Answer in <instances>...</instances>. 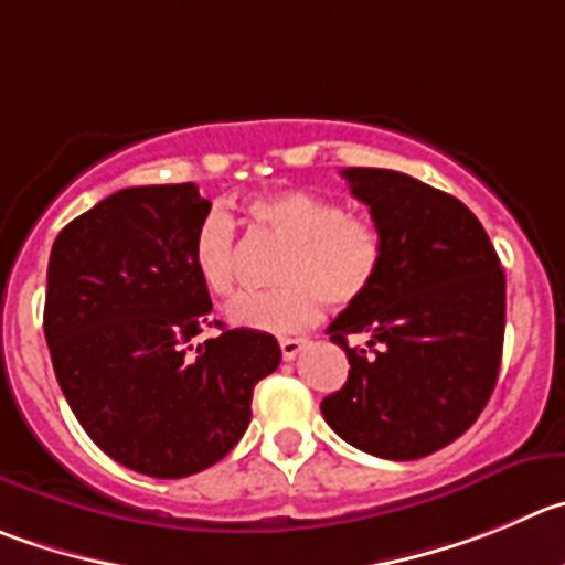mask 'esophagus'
Listing matches in <instances>:
<instances>
[{
	"label": "esophagus",
	"mask_w": 565,
	"mask_h": 565,
	"mask_svg": "<svg viewBox=\"0 0 565 565\" xmlns=\"http://www.w3.org/2000/svg\"><path fill=\"white\" fill-rule=\"evenodd\" d=\"M278 345H281V356L289 362V360H295V356H298L303 348H307V340H298V337H281V340H278Z\"/></svg>",
	"instance_id": "1"
}]
</instances>
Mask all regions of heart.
I'll return each mask as SVG.
<instances>
[{"instance_id": "1", "label": "heart", "mask_w": 565, "mask_h": 565, "mask_svg": "<svg viewBox=\"0 0 565 565\" xmlns=\"http://www.w3.org/2000/svg\"><path fill=\"white\" fill-rule=\"evenodd\" d=\"M253 228L287 242L276 281L267 292H242L231 300L228 320L239 329L289 334L312 326L320 300L345 309L365 298L384 262L376 225L345 214L337 200L303 189L247 200ZM192 265L211 295H228L236 284V223L228 211L211 209L192 236Z\"/></svg>"}]
</instances>
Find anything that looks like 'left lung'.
Here are the masks:
<instances>
[{
    "mask_svg": "<svg viewBox=\"0 0 565 565\" xmlns=\"http://www.w3.org/2000/svg\"><path fill=\"white\" fill-rule=\"evenodd\" d=\"M371 209L384 262L371 292L329 326L348 382L320 404L345 443L382 460H418L471 429L497 387L504 270L468 205L404 172L342 170ZM365 333V347L348 335Z\"/></svg>",
    "mask_w": 565,
    "mask_h": 565,
    "instance_id": "left-lung-1",
    "label": "left lung"
}]
</instances>
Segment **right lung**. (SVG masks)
Masks as SVG:
<instances>
[{
    "label": "right lung",
    "mask_w": 565,
    "mask_h": 565,
    "mask_svg": "<svg viewBox=\"0 0 565 565\" xmlns=\"http://www.w3.org/2000/svg\"><path fill=\"white\" fill-rule=\"evenodd\" d=\"M211 203L194 183L130 186L57 234L44 334L68 407L130 471L181 479L214 466L250 424L253 387L281 362L250 329L192 340L211 312L192 236Z\"/></svg>",
    "instance_id": "add662e5"
}]
</instances>
